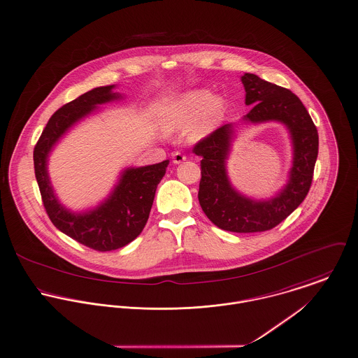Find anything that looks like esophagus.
<instances>
[{
	"instance_id": "esophagus-1",
	"label": "esophagus",
	"mask_w": 358,
	"mask_h": 358,
	"mask_svg": "<svg viewBox=\"0 0 358 358\" xmlns=\"http://www.w3.org/2000/svg\"><path fill=\"white\" fill-rule=\"evenodd\" d=\"M172 162H173V164L183 163V162H186V156L183 153H180V152H175L172 155Z\"/></svg>"
}]
</instances>
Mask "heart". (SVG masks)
Wrapping results in <instances>:
<instances>
[{
  "instance_id": "heart-1",
  "label": "heart",
  "mask_w": 358,
  "mask_h": 358,
  "mask_svg": "<svg viewBox=\"0 0 358 358\" xmlns=\"http://www.w3.org/2000/svg\"><path fill=\"white\" fill-rule=\"evenodd\" d=\"M223 110V101L212 97L208 90H194L179 98L172 106L165 109L163 123L165 129L176 130L190 126L195 119L192 136L201 138L210 130Z\"/></svg>"
}]
</instances>
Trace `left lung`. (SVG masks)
<instances>
[{
	"label": "left lung",
	"instance_id": "1",
	"mask_svg": "<svg viewBox=\"0 0 358 358\" xmlns=\"http://www.w3.org/2000/svg\"><path fill=\"white\" fill-rule=\"evenodd\" d=\"M242 83L246 105H253L243 119L252 123L278 120L292 134L294 162L287 186L269 201H253L232 189L226 172L234 134L231 124L198 141L193 153L202 159L198 201L203 213L224 231L248 234L276 227L305 199L319 153V134L301 99L289 89L269 83L255 73H245Z\"/></svg>",
	"mask_w": 358,
	"mask_h": 358
}]
</instances>
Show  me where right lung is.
<instances>
[{
    "mask_svg": "<svg viewBox=\"0 0 358 358\" xmlns=\"http://www.w3.org/2000/svg\"><path fill=\"white\" fill-rule=\"evenodd\" d=\"M113 86L93 89L63 105L49 119L34 148V169L41 198L50 222L76 242L97 250L110 252L134 241L146 226L157 185L165 175L163 163L124 171L112 195L97 209L75 215L64 209L53 194L46 162L52 146L75 122L90 113L96 105L119 98Z\"/></svg>",
    "mask_w": 358,
    "mask_h": 358,
    "instance_id": "right-lung-1",
    "label": "right lung"
}]
</instances>
